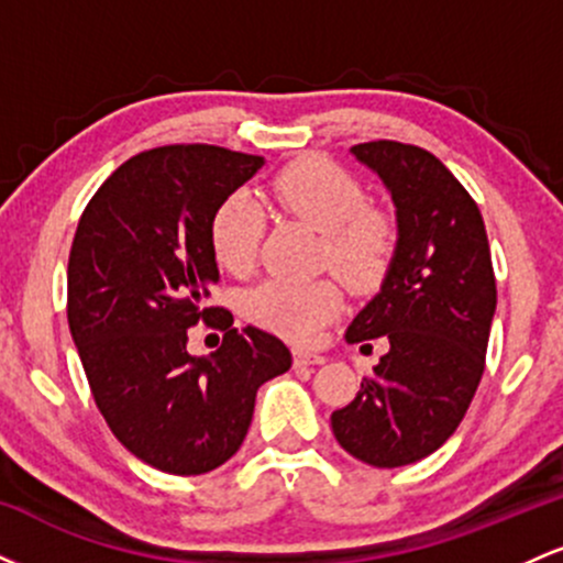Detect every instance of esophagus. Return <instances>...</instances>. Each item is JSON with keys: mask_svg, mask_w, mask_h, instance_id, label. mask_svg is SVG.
Wrapping results in <instances>:
<instances>
[{"mask_svg": "<svg viewBox=\"0 0 563 563\" xmlns=\"http://www.w3.org/2000/svg\"><path fill=\"white\" fill-rule=\"evenodd\" d=\"M294 363L296 365H322V363H325V357H322V354H318V352H303V349H296Z\"/></svg>", "mask_w": 563, "mask_h": 563, "instance_id": "esophagus-1", "label": "esophagus"}]
</instances>
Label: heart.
I'll use <instances>...</instances> for the list:
<instances>
[{"mask_svg": "<svg viewBox=\"0 0 563 563\" xmlns=\"http://www.w3.org/2000/svg\"><path fill=\"white\" fill-rule=\"evenodd\" d=\"M269 198L290 217L320 232L318 264L354 294L376 290L397 254V224L386 211L367 206L365 187L346 169L320 156L283 166L269 183ZM264 217L249 192L235 190L217 203L209 219V245L219 267L245 275L256 260ZM341 290L333 280L269 277L243 296V312L269 331L309 341L335 318Z\"/></svg>", "mask_w": 563, "mask_h": 563, "instance_id": "1", "label": "heart"}]
</instances>
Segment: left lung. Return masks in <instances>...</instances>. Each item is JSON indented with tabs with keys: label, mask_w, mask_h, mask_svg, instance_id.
I'll list each match as a JSON object with an SVG mask.
<instances>
[{
	"label": "left lung",
	"mask_w": 563,
	"mask_h": 563,
	"mask_svg": "<svg viewBox=\"0 0 563 563\" xmlns=\"http://www.w3.org/2000/svg\"><path fill=\"white\" fill-rule=\"evenodd\" d=\"M352 153L389 187L399 241L380 294L346 331L349 344L384 335L389 352L331 426L349 455L397 468L442 448L474 399L497 303L493 256L479 206L437 156L394 140Z\"/></svg>",
	"instance_id": "obj_1"
}]
</instances>
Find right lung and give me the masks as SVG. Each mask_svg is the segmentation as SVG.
Here are the masks:
<instances>
[{
	"instance_id": "1",
	"label": "right lung",
	"mask_w": 563,
	"mask_h": 563,
	"mask_svg": "<svg viewBox=\"0 0 563 563\" xmlns=\"http://www.w3.org/2000/svg\"><path fill=\"white\" fill-rule=\"evenodd\" d=\"M219 145H164L121 164L87 203L68 256V325L97 410L124 448L177 476L235 455L256 389L290 367L273 333L232 328L206 307L219 280L209 245L217 203L262 169ZM225 331L192 358L186 328Z\"/></svg>"
}]
</instances>
